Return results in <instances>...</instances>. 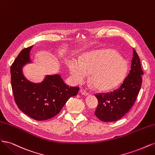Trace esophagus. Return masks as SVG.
I'll return each mask as SVG.
<instances>
[{
	"label": "esophagus",
	"instance_id": "34e87169",
	"mask_svg": "<svg viewBox=\"0 0 155 155\" xmlns=\"http://www.w3.org/2000/svg\"><path fill=\"white\" fill-rule=\"evenodd\" d=\"M80 93L82 95H84V96H87L88 95V92H87L85 89H81L80 90Z\"/></svg>",
	"mask_w": 155,
	"mask_h": 155
}]
</instances>
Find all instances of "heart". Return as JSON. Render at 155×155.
Masks as SVG:
<instances>
[{"label": "heart", "mask_w": 155, "mask_h": 155, "mask_svg": "<svg viewBox=\"0 0 155 155\" xmlns=\"http://www.w3.org/2000/svg\"><path fill=\"white\" fill-rule=\"evenodd\" d=\"M68 67L74 83L80 84L91 74L90 81L96 88L107 91L125 78L127 65L114 50H96L85 55L81 61L72 59Z\"/></svg>", "instance_id": "obj_1"}]
</instances>
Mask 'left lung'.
Here are the masks:
<instances>
[{
	"label": "left lung",
	"instance_id": "left-lung-1",
	"mask_svg": "<svg viewBox=\"0 0 155 155\" xmlns=\"http://www.w3.org/2000/svg\"><path fill=\"white\" fill-rule=\"evenodd\" d=\"M130 70L118 88L107 93L96 94L98 105L95 115L100 120L110 122L121 119L127 113L137 100L143 74L139 56L133 49Z\"/></svg>",
	"mask_w": 155,
	"mask_h": 155
}]
</instances>
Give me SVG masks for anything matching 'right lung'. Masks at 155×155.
Wrapping results in <instances>:
<instances>
[{"mask_svg": "<svg viewBox=\"0 0 155 155\" xmlns=\"http://www.w3.org/2000/svg\"><path fill=\"white\" fill-rule=\"evenodd\" d=\"M32 46L23 49L11 66V83L14 99L22 112L35 120H48L57 115L79 87H69L59 74L47 75L39 83H32L25 77L22 68L31 63Z\"/></svg>", "mask_w": 155, "mask_h": 155, "instance_id": "right-lung-1", "label": "right lung"}]
</instances>
